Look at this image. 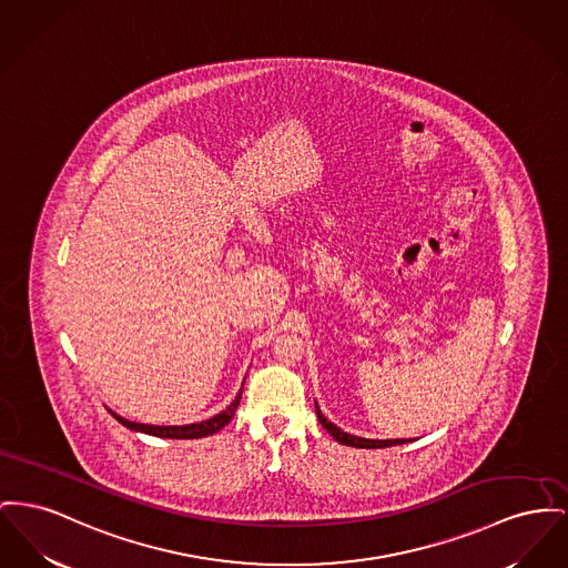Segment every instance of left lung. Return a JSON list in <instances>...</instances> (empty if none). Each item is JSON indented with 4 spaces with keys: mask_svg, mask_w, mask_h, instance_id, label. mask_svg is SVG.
Returning a JSON list of instances; mask_svg holds the SVG:
<instances>
[{
    "mask_svg": "<svg viewBox=\"0 0 568 568\" xmlns=\"http://www.w3.org/2000/svg\"><path fill=\"white\" fill-rule=\"evenodd\" d=\"M315 412H317V418H320L322 427H324L328 434L333 435L338 444H345V446H354V448H386V446H397V444L409 442V439H367V437L345 434L343 429H338L334 423H331V420L322 414V409H320L317 403H315Z\"/></svg>",
    "mask_w": 568,
    "mask_h": 568,
    "instance_id": "left-lung-1",
    "label": "left lung"
}]
</instances>
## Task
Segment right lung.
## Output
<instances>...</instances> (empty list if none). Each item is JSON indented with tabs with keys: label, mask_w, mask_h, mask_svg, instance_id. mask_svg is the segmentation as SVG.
I'll return each mask as SVG.
<instances>
[{
	"label": "right lung",
	"mask_w": 568,
	"mask_h": 568,
	"mask_svg": "<svg viewBox=\"0 0 568 568\" xmlns=\"http://www.w3.org/2000/svg\"><path fill=\"white\" fill-rule=\"evenodd\" d=\"M242 399V388L240 393L235 395V399L223 409L219 412L216 416L207 418V420H201V423H193V425H182V427H159V425H143V423H133V420H126L122 418L120 414L111 412L109 414L122 423L124 427L139 432V434L156 435V437H171V439H197V437H205V435H214L216 432H221L232 418H234L235 409H237V403Z\"/></svg>",
	"instance_id": "right-lung-1"
}]
</instances>
